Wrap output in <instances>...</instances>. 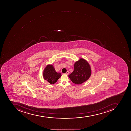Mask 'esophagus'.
Returning <instances> with one entry per match:
<instances>
[{
  "label": "esophagus",
  "instance_id": "obj_1",
  "mask_svg": "<svg viewBox=\"0 0 131 131\" xmlns=\"http://www.w3.org/2000/svg\"><path fill=\"white\" fill-rule=\"evenodd\" d=\"M65 74H67V75H68L69 74V72L68 71H67Z\"/></svg>",
  "mask_w": 131,
  "mask_h": 131
}]
</instances>
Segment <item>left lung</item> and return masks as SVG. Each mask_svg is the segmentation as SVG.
<instances>
[{
	"mask_svg": "<svg viewBox=\"0 0 131 131\" xmlns=\"http://www.w3.org/2000/svg\"><path fill=\"white\" fill-rule=\"evenodd\" d=\"M91 75L90 65L86 60L81 58L74 63V71L69 77L72 82L80 84L89 79Z\"/></svg>",
	"mask_w": 131,
	"mask_h": 131,
	"instance_id": "8db88e82",
	"label": "left lung"
}]
</instances>
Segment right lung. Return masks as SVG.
<instances>
[{
  "mask_svg": "<svg viewBox=\"0 0 131 131\" xmlns=\"http://www.w3.org/2000/svg\"><path fill=\"white\" fill-rule=\"evenodd\" d=\"M61 74L60 72H56L53 65L48 64L44 70L43 77L44 79L50 84H54L57 82L61 77Z\"/></svg>",
  "mask_w": 131,
  "mask_h": 131,
  "instance_id": "right-lung-1",
  "label": "right lung"
}]
</instances>
